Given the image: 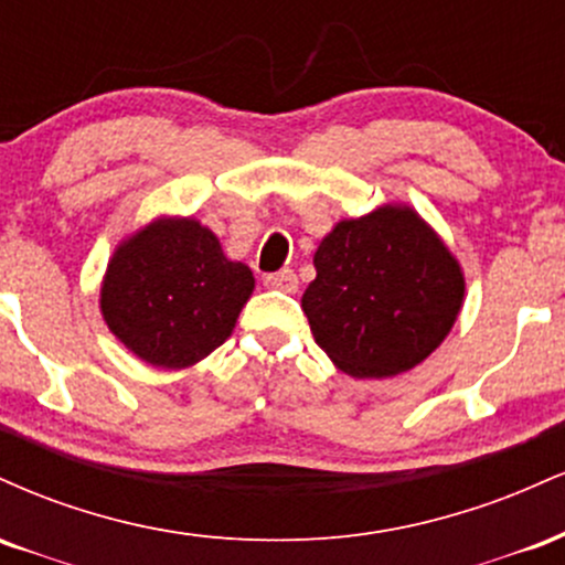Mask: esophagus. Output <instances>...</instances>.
Masks as SVG:
<instances>
[{"instance_id": "1", "label": "esophagus", "mask_w": 565, "mask_h": 565, "mask_svg": "<svg viewBox=\"0 0 565 565\" xmlns=\"http://www.w3.org/2000/svg\"><path fill=\"white\" fill-rule=\"evenodd\" d=\"M265 287L284 291V295H295V291H297L295 270H278V274L265 276Z\"/></svg>"}]
</instances>
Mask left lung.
Listing matches in <instances>:
<instances>
[{
    "label": "left lung",
    "mask_w": 565,
    "mask_h": 565,
    "mask_svg": "<svg viewBox=\"0 0 565 565\" xmlns=\"http://www.w3.org/2000/svg\"><path fill=\"white\" fill-rule=\"evenodd\" d=\"M302 295L310 332L340 372L382 380L423 364L451 332L465 274L433 225L408 204L340 220L313 255Z\"/></svg>",
    "instance_id": "left-lung-1"
}]
</instances>
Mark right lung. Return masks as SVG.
Segmentation results:
<instances>
[{"instance_id": "1", "label": "right lung", "mask_w": 565, "mask_h": 565, "mask_svg": "<svg viewBox=\"0 0 565 565\" xmlns=\"http://www.w3.org/2000/svg\"><path fill=\"white\" fill-rule=\"evenodd\" d=\"M252 291L249 265L228 260L206 225L159 215L116 244L100 313L140 361L188 369L228 340Z\"/></svg>"}]
</instances>
